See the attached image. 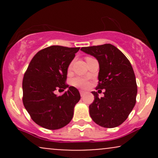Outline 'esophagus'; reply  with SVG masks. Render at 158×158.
I'll return each instance as SVG.
<instances>
[{"instance_id": "1", "label": "esophagus", "mask_w": 158, "mask_h": 158, "mask_svg": "<svg viewBox=\"0 0 158 158\" xmlns=\"http://www.w3.org/2000/svg\"><path fill=\"white\" fill-rule=\"evenodd\" d=\"M79 92H80L81 97H83V96H84L85 94V93H86V92L84 91V90H80V91H79Z\"/></svg>"}]
</instances>
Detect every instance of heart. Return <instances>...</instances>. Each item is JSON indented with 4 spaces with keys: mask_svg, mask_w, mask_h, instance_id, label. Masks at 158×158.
I'll return each instance as SVG.
<instances>
[{
    "mask_svg": "<svg viewBox=\"0 0 158 158\" xmlns=\"http://www.w3.org/2000/svg\"><path fill=\"white\" fill-rule=\"evenodd\" d=\"M70 66H71V65H70ZM72 83H73V85H75V86L81 88H87L88 85V81L85 80V79H83V78H75V79H73V81H72Z\"/></svg>",
    "mask_w": 158,
    "mask_h": 158,
    "instance_id": "heart-1",
    "label": "heart"
}]
</instances>
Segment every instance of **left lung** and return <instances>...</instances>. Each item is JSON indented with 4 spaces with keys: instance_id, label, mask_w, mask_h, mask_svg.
Instances as JSON below:
<instances>
[{
    "instance_id": "obj_1",
    "label": "left lung",
    "mask_w": 158,
    "mask_h": 158,
    "mask_svg": "<svg viewBox=\"0 0 158 158\" xmlns=\"http://www.w3.org/2000/svg\"><path fill=\"white\" fill-rule=\"evenodd\" d=\"M81 51L93 56L99 65L97 90L105 89L104 97L97 92L89 106L94 122L104 128L119 126L128 118L135 106L137 86L133 68L119 49L110 44L81 48Z\"/></svg>"
}]
</instances>
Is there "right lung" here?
I'll list each match as a JSON object with an SVG mask.
<instances>
[{
	"mask_svg": "<svg viewBox=\"0 0 158 158\" xmlns=\"http://www.w3.org/2000/svg\"><path fill=\"white\" fill-rule=\"evenodd\" d=\"M79 48L50 46L32 58L23 76V103L32 120L50 130L63 128L71 121L80 99L75 87L65 85L68 69ZM69 88L58 97L54 91Z\"/></svg>",
	"mask_w": 158,
	"mask_h": 158,
	"instance_id": "right-lung-1",
	"label": "right lung"
}]
</instances>
